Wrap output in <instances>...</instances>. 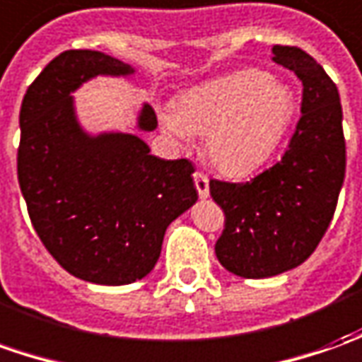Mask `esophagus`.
<instances>
[{
  "mask_svg": "<svg viewBox=\"0 0 362 362\" xmlns=\"http://www.w3.org/2000/svg\"><path fill=\"white\" fill-rule=\"evenodd\" d=\"M194 184H196V190L200 194V198L210 196V180L204 172H194Z\"/></svg>",
  "mask_w": 362,
  "mask_h": 362,
  "instance_id": "esophagus-1",
  "label": "esophagus"
}]
</instances>
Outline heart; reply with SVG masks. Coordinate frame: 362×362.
<instances>
[{"instance_id":"1","label":"heart","mask_w":362,"mask_h":362,"mask_svg":"<svg viewBox=\"0 0 362 362\" xmlns=\"http://www.w3.org/2000/svg\"><path fill=\"white\" fill-rule=\"evenodd\" d=\"M295 97L272 75L238 71L184 93L162 117L174 139L206 136V154L228 176H250L284 144L295 119Z\"/></svg>"}]
</instances>
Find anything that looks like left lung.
<instances>
[{"label":"left lung","instance_id":"8db88e82","mask_svg":"<svg viewBox=\"0 0 362 362\" xmlns=\"http://www.w3.org/2000/svg\"><path fill=\"white\" fill-rule=\"evenodd\" d=\"M274 61L303 83L301 119L281 160L250 182L210 180L223 210L218 262L245 279L301 265L315 252L335 214L345 180L343 109L325 69L299 47L275 45Z\"/></svg>","mask_w":362,"mask_h":362}]
</instances>
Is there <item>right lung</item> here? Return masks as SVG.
I'll return each mask as SVG.
<instances>
[{"mask_svg":"<svg viewBox=\"0 0 362 362\" xmlns=\"http://www.w3.org/2000/svg\"><path fill=\"white\" fill-rule=\"evenodd\" d=\"M132 73L100 51H63L29 85L19 110L17 178L31 223L63 269L98 285L148 275L166 228L198 200L190 160L152 156L136 134L93 136L81 127L71 93L97 75ZM156 124L142 105L136 127Z\"/></svg>","mask_w":362,"mask_h":362,"instance_id":"add662e5","label":"right lung"}]
</instances>
